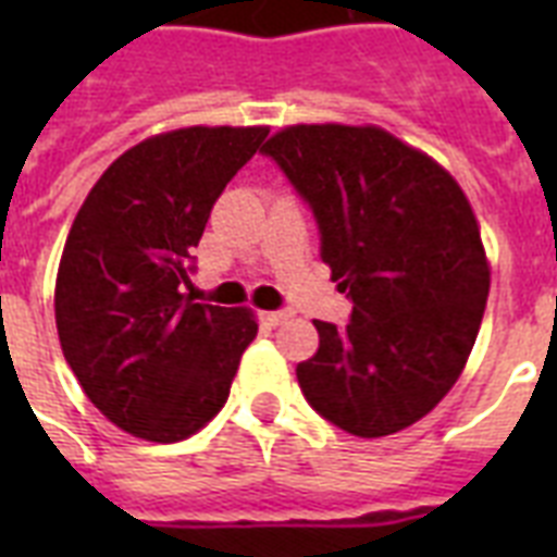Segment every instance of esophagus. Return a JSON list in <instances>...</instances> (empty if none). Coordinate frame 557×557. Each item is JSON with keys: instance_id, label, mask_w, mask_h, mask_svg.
<instances>
[{"instance_id": "obj_1", "label": "esophagus", "mask_w": 557, "mask_h": 557, "mask_svg": "<svg viewBox=\"0 0 557 557\" xmlns=\"http://www.w3.org/2000/svg\"><path fill=\"white\" fill-rule=\"evenodd\" d=\"M288 318H292V312H286V309H280V312H262V321L269 323V326H280Z\"/></svg>"}]
</instances>
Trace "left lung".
I'll use <instances>...</instances> for the list:
<instances>
[{
    "mask_svg": "<svg viewBox=\"0 0 557 557\" xmlns=\"http://www.w3.org/2000/svg\"><path fill=\"white\" fill-rule=\"evenodd\" d=\"M262 156L309 205L352 300L347 326L314 321L306 401L361 440L405 431L454 387L483 321L488 262L466 193L375 126H288Z\"/></svg>",
    "mask_w": 557,
    "mask_h": 557,
    "instance_id": "8db88e82",
    "label": "left lung"
}]
</instances>
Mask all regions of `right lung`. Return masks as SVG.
<instances>
[{
  "instance_id": "1",
  "label": "right lung",
  "mask_w": 557,
  "mask_h": 557,
  "mask_svg": "<svg viewBox=\"0 0 557 557\" xmlns=\"http://www.w3.org/2000/svg\"><path fill=\"white\" fill-rule=\"evenodd\" d=\"M262 126L147 138L98 178L65 239L54 314L63 356L121 431L178 442L213 419L257 335L248 309L193 304V248Z\"/></svg>"
}]
</instances>
